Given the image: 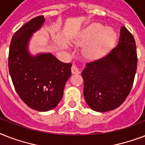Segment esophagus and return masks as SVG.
Returning a JSON list of instances; mask_svg holds the SVG:
<instances>
[{
	"instance_id": "obj_1",
	"label": "esophagus",
	"mask_w": 145,
	"mask_h": 145,
	"mask_svg": "<svg viewBox=\"0 0 145 145\" xmlns=\"http://www.w3.org/2000/svg\"><path fill=\"white\" fill-rule=\"evenodd\" d=\"M80 70L78 69V68H77V66L76 65H72V67H71V73H72L73 74H80Z\"/></svg>"
}]
</instances>
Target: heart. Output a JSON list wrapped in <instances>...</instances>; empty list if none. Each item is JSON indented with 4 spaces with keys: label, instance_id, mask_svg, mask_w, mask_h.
Segmentation results:
<instances>
[{
    "label": "heart",
    "instance_id": "1",
    "mask_svg": "<svg viewBox=\"0 0 145 145\" xmlns=\"http://www.w3.org/2000/svg\"><path fill=\"white\" fill-rule=\"evenodd\" d=\"M117 40V34L111 28H106L94 22L84 28L80 33L75 44L84 47L83 53L88 60H96L110 52Z\"/></svg>",
    "mask_w": 145,
    "mask_h": 145
}]
</instances>
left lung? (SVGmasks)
I'll return each mask as SVG.
<instances>
[{
    "mask_svg": "<svg viewBox=\"0 0 145 145\" xmlns=\"http://www.w3.org/2000/svg\"><path fill=\"white\" fill-rule=\"evenodd\" d=\"M137 61L135 39L122 26L117 46L102 59L86 64L81 73L84 99L92 110L109 111L126 100L133 87Z\"/></svg>",
    "mask_w": 145,
    "mask_h": 145,
    "instance_id": "obj_1",
    "label": "left lung"
}]
</instances>
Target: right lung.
Listing matches in <instances>:
<instances>
[{
	"mask_svg": "<svg viewBox=\"0 0 145 145\" xmlns=\"http://www.w3.org/2000/svg\"><path fill=\"white\" fill-rule=\"evenodd\" d=\"M44 22V17L40 16L22 26L12 36L8 59L16 93L28 107L38 111H48L58 105L72 66L60 61L50 52L31 53V38Z\"/></svg>",
	"mask_w": 145,
	"mask_h": 145,
	"instance_id": "right-lung-1",
	"label": "right lung"
}]
</instances>
